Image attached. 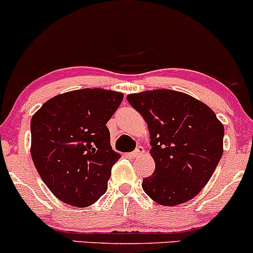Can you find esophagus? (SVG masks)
Returning <instances> with one entry per match:
<instances>
[{"mask_svg":"<svg viewBox=\"0 0 253 253\" xmlns=\"http://www.w3.org/2000/svg\"><path fill=\"white\" fill-rule=\"evenodd\" d=\"M143 152H144V148H143V146H138V148L135 149L134 151L131 152V156H132V157H138V156H140V155L143 154Z\"/></svg>","mask_w":253,"mask_h":253,"instance_id":"esophagus-1","label":"esophagus"}]
</instances>
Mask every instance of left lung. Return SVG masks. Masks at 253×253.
I'll return each mask as SVG.
<instances>
[{"instance_id": "obj_1", "label": "left lung", "mask_w": 253, "mask_h": 253, "mask_svg": "<svg viewBox=\"0 0 253 253\" xmlns=\"http://www.w3.org/2000/svg\"><path fill=\"white\" fill-rule=\"evenodd\" d=\"M149 127L155 171L143 190L161 205L185 203L201 192L223 154L224 128L198 99L173 90L127 96Z\"/></svg>"}]
</instances>
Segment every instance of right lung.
Segmentation results:
<instances>
[{
  "label": "right lung",
  "instance_id": "right-lung-1",
  "mask_svg": "<svg viewBox=\"0 0 253 253\" xmlns=\"http://www.w3.org/2000/svg\"><path fill=\"white\" fill-rule=\"evenodd\" d=\"M124 95L83 88L49 99L31 120V155L44 184L60 201L88 207L107 192L120 155L110 146L107 122Z\"/></svg>",
  "mask_w": 253,
  "mask_h": 253
}]
</instances>
